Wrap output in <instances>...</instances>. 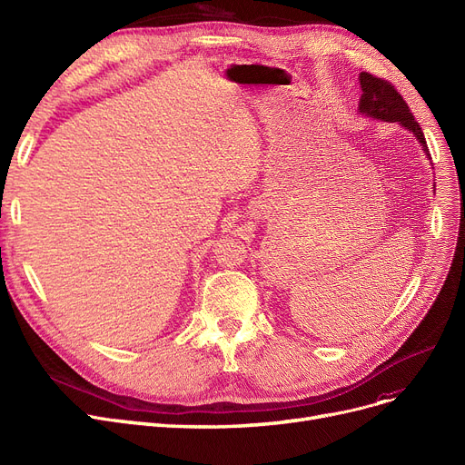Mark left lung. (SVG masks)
Here are the masks:
<instances>
[{"label":"left lung","instance_id":"obj_1","mask_svg":"<svg viewBox=\"0 0 465 465\" xmlns=\"http://www.w3.org/2000/svg\"><path fill=\"white\" fill-rule=\"evenodd\" d=\"M360 84H361V100H360V113L368 114L371 118L386 120V122H400L409 132L414 134L422 144V151L430 156V149L426 144L422 128L419 122L414 120L409 105L405 104L403 95L394 88L390 81L371 75L368 71L360 73Z\"/></svg>","mask_w":465,"mask_h":465}]
</instances>
